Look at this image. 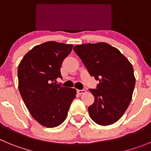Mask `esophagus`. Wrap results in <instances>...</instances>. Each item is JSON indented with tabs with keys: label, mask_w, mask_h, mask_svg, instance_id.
Returning <instances> with one entry per match:
<instances>
[{
	"label": "esophagus",
	"mask_w": 151,
	"mask_h": 151,
	"mask_svg": "<svg viewBox=\"0 0 151 151\" xmlns=\"http://www.w3.org/2000/svg\"><path fill=\"white\" fill-rule=\"evenodd\" d=\"M77 93H78L79 95H83V94H84V93H86V90L85 89H82V90H80V89H78L77 90Z\"/></svg>",
	"instance_id": "34e87169"
}]
</instances>
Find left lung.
<instances>
[{"mask_svg": "<svg viewBox=\"0 0 151 151\" xmlns=\"http://www.w3.org/2000/svg\"><path fill=\"white\" fill-rule=\"evenodd\" d=\"M90 75L99 80L90 89L95 102L88 108L96 124L107 126L118 122L129 105L136 84L132 64L119 50L105 42L74 47Z\"/></svg>", "mask_w": 151, "mask_h": 151, "instance_id": "8db88e82", "label": "left lung"}]
</instances>
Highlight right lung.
<instances>
[{
	"label": "right lung",
	"instance_id": "1",
	"mask_svg": "<svg viewBox=\"0 0 151 151\" xmlns=\"http://www.w3.org/2000/svg\"><path fill=\"white\" fill-rule=\"evenodd\" d=\"M73 45L60 42H45L25 54L18 68V89L35 120L46 127L61 124L67 117L75 88L56 84L62 78L60 68Z\"/></svg>",
	"mask_w": 151,
	"mask_h": 151
}]
</instances>
